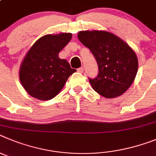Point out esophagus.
Masks as SVG:
<instances>
[{"instance_id": "obj_1", "label": "esophagus", "mask_w": 156, "mask_h": 156, "mask_svg": "<svg viewBox=\"0 0 156 156\" xmlns=\"http://www.w3.org/2000/svg\"><path fill=\"white\" fill-rule=\"evenodd\" d=\"M78 72H81V73L83 72V71H84V68H83V67H81V68H78Z\"/></svg>"}]
</instances>
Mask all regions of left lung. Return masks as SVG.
<instances>
[{
  "label": "left lung",
  "instance_id": "obj_1",
  "mask_svg": "<svg viewBox=\"0 0 156 156\" xmlns=\"http://www.w3.org/2000/svg\"><path fill=\"white\" fill-rule=\"evenodd\" d=\"M78 38L97 61L98 76L89 78L94 90L107 99L124 93L132 85L138 68L137 57L133 49L107 31H80Z\"/></svg>",
  "mask_w": 156,
  "mask_h": 156
}]
</instances>
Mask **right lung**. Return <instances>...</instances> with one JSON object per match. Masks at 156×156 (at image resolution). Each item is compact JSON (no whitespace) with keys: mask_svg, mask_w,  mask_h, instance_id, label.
<instances>
[{"mask_svg":"<svg viewBox=\"0 0 156 156\" xmlns=\"http://www.w3.org/2000/svg\"><path fill=\"white\" fill-rule=\"evenodd\" d=\"M71 38L70 33L45 35L27 52L19 68V79L31 96L43 101L53 99L76 71L58 56Z\"/></svg>","mask_w":156,"mask_h":156,"instance_id":"right-lung-1","label":"right lung"}]
</instances>
